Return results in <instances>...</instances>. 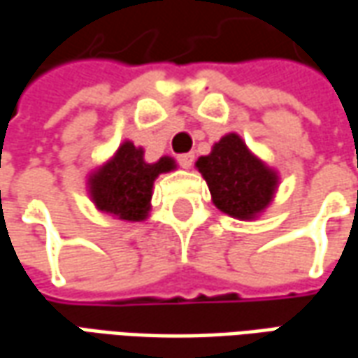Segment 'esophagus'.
Here are the masks:
<instances>
[{"mask_svg":"<svg viewBox=\"0 0 358 358\" xmlns=\"http://www.w3.org/2000/svg\"><path fill=\"white\" fill-rule=\"evenodd\" d=\"M194 153H182V155H178V163L182 169H189L192 164H194Z\"/></svg>","mask_w":358,"mask_h":358,"instance_id":"obj_1","label":"esophagus"}]
</instances>
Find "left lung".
<instances>
[{"instance_id":"8db88e82","label":"left lung","mask_w":358,"mask_h":358,"mask_svg":"<svg viewBox=\"0 0 358 358\" xmlns=\"http://www.w3.org/2000/svg\"><path fill=\"white\" fill-rule=\"evenodd\" d=\"M195 166L207 182L217 209L240 220L263 213L278 187L276 172L257 159L238 134H226L209 155L197 159Z\"/></svg>"}]
</instances>
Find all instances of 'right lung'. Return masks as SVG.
<instances>
[{
  "label": "right lung",
  "mask_w": 358,
  "mask_h": 358,
  "mask_svg": "<svg viewBox=\"0 0 358 358\" xmlns=\"http://www.w3.org/2000/svg\"><path fill=\"white\" fill-rule=\"evenodd\" d=\"M176 169L174 159L161 157L157 163H145L143 149L124 141L110 161L90 176L92 201L103 213L128 222L148 217L151 209V189L159 174Z\"/></svg>",
  "instance_id": "obj_1"
}]
</instances>
